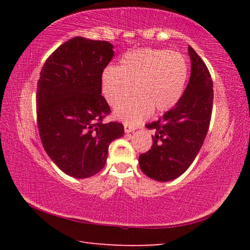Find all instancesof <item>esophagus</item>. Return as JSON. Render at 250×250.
I'll use <instances>...</instances> for the list:
<instances>
[{
  "instance_id": "esophagus-1",
  "label": "esophagus",
  "mask_w": 250,
  "mask_h": 250,
  "mask_svg": "<svg viewBox=\"0 0 250 250\" xmlns=\"http://www.w3.org/2000/svg\"><path fill=\"white\" fill-rule=\"evenodd\" d=\"M133 130H134L133 126H130V125H125V133L132 132Z\"/></svg>"
}]
</instances>
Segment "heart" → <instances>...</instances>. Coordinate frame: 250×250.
Returning a JSON list of instances; mask_svg holds the SVG:
<instances>
[{
  "label": "heart",
  "instance_id": "1",
  "mask_svg": "<svg viewBox=\"0 0 250 250\" xmlns=\"http://www.w3.org/2000/svg\"><path fill=\"white\" fill-rule=\"evenodd\" d=\"M188 65L183 55L167 49L142 48L125 53L118 67L109 66L101 76L105 100L119 104L134 88L136 96L116 108L115 118L131 126L138 125L152 111L174 107L183 94Z\"/></svg>",
  "mask_w": 250,
  "mask_h": 250
}]
</instances>
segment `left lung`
Wrapping results in <instances>:
<instances>
[{"mask_svg": "<svg viewBox=\"0 0 250 250\" xmlns=\"http://www.w3.org/2000/svg\"><path fill=\"white\" fill-rule=\"evenodd\" d=\"M188 55L191 77L181 99L158 121L146 125L153 130V145L139 156V166L155 181H172L183 174L196 158L208 131L213 82L205 62L191 46Z\"/></svg>", "mask_w": 250, "mask_h": 250, "instance_id": "8db88e82", "label": "left lung"}]
</instances>
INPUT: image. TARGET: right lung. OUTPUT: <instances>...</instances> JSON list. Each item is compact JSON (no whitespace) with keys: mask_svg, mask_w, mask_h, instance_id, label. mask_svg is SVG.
I'll return each instance as SVG.
<instances>
[{"mask_svg":"<svg viewBox=\"0 0 250 250\" xmlns=\"http://www.w3.org/2000/svg\"><path fill=\"white\" fill-rule=\"evenodd\" d=\"M105 41L74 37L46 59L37 83V125L50 160L76 179L103 170L109 145L124 135L119 122L104 124L110 113L101 96V76L113 57Z\"/></svg>","mask_w":250,"mask_h":250,"instance_id":"obj_1","label":"right lung"}]
</instances>
